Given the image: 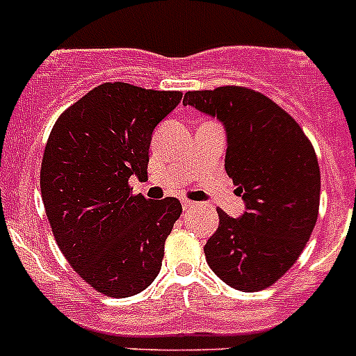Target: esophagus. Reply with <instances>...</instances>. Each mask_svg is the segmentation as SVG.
<instances>
[{
	"instance_id": "34e87169",
	"label": "esophagus",
	"mask_w": 356,
	"mask_h": 356,
	"mask_svg": "<svg viewBox=\"0 0 356 356\" xmlns=\"http://www.w3.org/2000/svg\"><path fill=\"white\" fill-rule=\"evenodd\" d=\"M181 207H184V210H194L197 207V203H194L191 200H184L181 201Z\"/></svg>"
}]
</instances>
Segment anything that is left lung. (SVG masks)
<instances>
[{
  "label": "left lung",
  "mask_w": 356,
  "mask_h": 356,
  "mask_svg": "<svg viewBox=\"0 0 356 356\" xmlns=\"http://www.w3.org/2000/svg\"><path fill=\"white\" fill-rule=\"evenodd\" d=\"M184 103L225 124V169L246 201L238 219L217 210L207 264L229 287L264 291L294 266L316 226L321 172L312 143L282 106L253 89L188 90Z\"/></svg>",
  "instance_id": "8db88e82"
}]
</instances>
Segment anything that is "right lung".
I'll use <instances>...</instances> for the list:
<instances>
[{"mask_svg":"<svg viewBox=\"0 0 356 356\" xmlns=\"http://www.w3.org/2000/svg\"><path fill=\"white\" fill-rule=\"evenodd\" d=\"M180 99V90L106 81L62 112L44 147L40 194L56 244L110 298L153 284L181 213L176 197L151 201L130 187L147 176L151 134Z\"/></svg>","mask_w":356,"mask_h":356,"instance_id":"right-lung-1","label":"right lung"}]
</instances>
